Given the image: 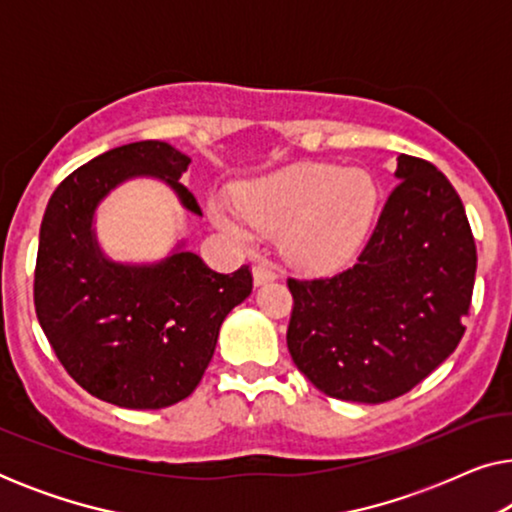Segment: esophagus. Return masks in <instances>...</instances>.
<instances>
[{
  "label": "esophagus",
  "instance_id": "esophagus-1",
  "mask_svg": "<svg viewBox=\"0 0 512 512\" xmlns=\"http://www.w3.org/2000/svg\"><path fill=\"white\" fill-rule=\"evenodd\" d=\"M251 272H254V284L256 286H261L265 282H272V279L277 277L275 270H272V265L265 263V261H258Z\"/></svg>",
  "mask_w": 512,
  "mask_h": 512
}]
</instances>
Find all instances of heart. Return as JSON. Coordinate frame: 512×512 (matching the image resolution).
I'll return each instance as SVG.
<instances>
[{"mask_svg":"<svg viewBox=\"0 0 512 512\" xmlns=\"http://www.w3.org/2000/svg\"><path fill=\"white\" fill-rule=\"evenodd\" d=\"M375 179L338 165H291L242 186L240 207L214 202L212 219L240 242L282 233L289 261L331 270L356 254L377 214Z\"/></svg>","mask_w":512,"mask_h":512,"instance_id":"heart-1","label":"heart"}]
</instances>
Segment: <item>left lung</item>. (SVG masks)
<instances>
[{"mask_svg":"<svg viewBox=\"0 0 512 512\" xmlns=\"http://www.w3.org/2000/svg\"><path fill=\"white\" fill-rule=\"evenodd\" d=\"M396 177L352 268L293 279L286 345L326 396L384 403L408 394L454 349L475 284V240L450 181L422 158L398 156Z\"/></svg>","mask_w":512,"mask_h":512,"instance_id":"obj_1","label":"left lung"}]
</instances>
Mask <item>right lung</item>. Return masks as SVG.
I'll return each mask as SVG.
<instances>
[{"label": "right lung", "instance_id": "obj_1", "mask_svg": "<svg viewBox=\"0 0 512 512\" xmlns=\"http://www.w3.org/2000/svg\"><path fill=\"white\" fill-rule=\"evenodd\" d=\"M188 165L191 158L156 139L118 146L69 174L41 221L34 270L39 324L67 373L118 408L158 410L191 396L223 319L254 286L249 265L221 275L184 244L151 265L102 254L95 209L123 181L163 179L188 212L202 214L179 181Z\"/></svg>", "mask_w": 512, "mask_h": 512}]
</instances>
